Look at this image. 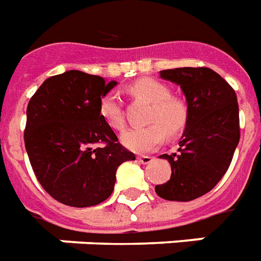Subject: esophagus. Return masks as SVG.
<instances>
[{"mask_svg":"<svg viewBox=\"0 0 261 261\" xmlns=\"http://www.w3.org/2000/svg\"><path fill=\"white\" fill-rule=\"evenodd\" d=\"M137 160L140 162V163H142V165H148V163H152L153 160H155V158L153 156H138L137 158Z\"/></svg>","mask_w":261,"mask_h":261,"instance_id":"1","label":"esophagus"}]
</instances>
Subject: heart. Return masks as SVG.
<instances>
[{"mask_svg":"<svg viewBox=\"0 0 261 261\" xmlns=\"http://www.w3.org/2000/svg\"><path fill=\"white\" fill-rule=\"evenodd\" d=\"M130 92L152 103L148 117V121L152 124L125 130L121 134V142L125 148L138 153L150 152L165 141L166 133L169 136H175L184 128L187 109L182 102L171 98V91L166 84L153 79H141L131 84ZM99 115L102 120L113 130L119 131L124 127L123 105L120 96L116 92H109L102 96Z\"/></svg>","mask_w":261,"mask_h":261,"instance_id":"b5f03b06","label":"heart"}]
</instances>
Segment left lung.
I'll return each instance as SVG.
<instances>
[{"label": "left lung", "mask_w": 261, "mask_h": 261, "mask_svg": "<svg viewBox=\"0 0 261 261\" xmlns=\"http://www.w3.org/2000/svg\"><path fill=\"white\" fill-rule=\"evenodd\" d=\"M160 77L181 87L188 108L178 152L160 156L169 160L171 177L155 191L163 199L188 202L213 190L231 165L241 137L237 94L209 67L169 69Z\"/></svg>", "instance_id": "1"}]
</instances>
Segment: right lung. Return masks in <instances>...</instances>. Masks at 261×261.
Listing matches in <instances>:
<instances>
[{
	"instance_id": "right-lung-1",
	"label": "right lung",
	"mask_w": 261,
	"mask_h": 261,
	"mask_svg": "<svg viewBox=\"0 0 261 261\" xmlns=\"http://www.w3.org/2000/svg\"><path fill=\"white\" fill-rule=\"evenodd\" d=\"M116 84L69 70L47 79L29 101V160L42 188L61 203L99 204L113 192L117 167L136 159L99 115L102 96Z\"/></svg>"
}]
</instances>
